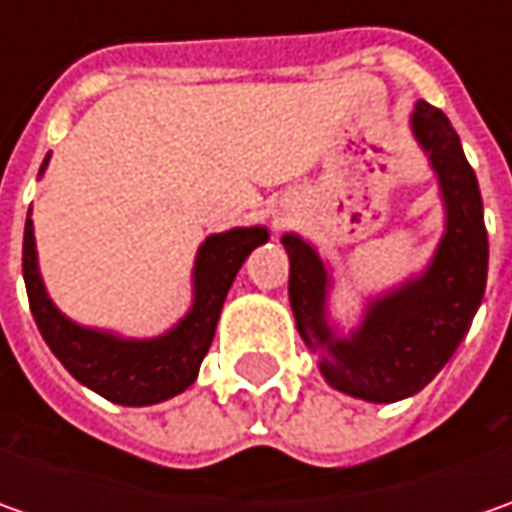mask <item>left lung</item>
Here are the masks:
<instances>
[{
	"mask_svg": "<svg viewBox=\"0 0 512 512\" xmlns=\"http://www.w3.org/2000/svg\"><path fill=\"white\" fill-rule=\"evenodd\" d=\"M413 133L439 173L447 233L422 279L370 305L350 339H336L325 322V265L299 236H282L290 256L287 296L296 327L307 347L322 353L319 367L327 382L364 402H399L433 382L470 330L487 285L482 193L459 133L427 102L413 110Z\"/></svg>",
	"mask_w": 512,
	"mask_h": 512,
	"instance_id": "8db88e82",
	"label": "left lung"
}]
</instances>
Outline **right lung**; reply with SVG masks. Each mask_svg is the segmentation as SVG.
Listing matches in <instances>:
<instances>
[{
    "label": "right lung",
    "instance_id": "1",
    "mask_svg": "<svg viewBox=\"0 0 512 512\" xmlns=\"http://www.w3.org/2000/svg\"><path fill=\"white\" fill-rule=\"evenodd\" d=\"M262 242H267L265 227H236L210 236L196 256V273H193L196 302L190 313L162 339L128 342L110 333H96L88 327L73 325L53 307L36 267V242H33V222L28 210L25 242H22V273L28 287L30 313L53 356L65 364V370L76 382L96 390L108 402L128 404V407L165 402L193 384L199 364L207 356V347L213 342L227 290L233 285L247 253Z\"/></svg>",
    "mask_w": 512,
    "mask_h": 512
}]
</instances>
